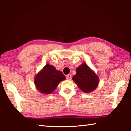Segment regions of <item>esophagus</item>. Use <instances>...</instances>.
<instances>
[{"mask_svg": "<svg viewBox=\"0 0 131 131\" xmlns=\"http://www.w3.org/2000/svg\"><path fill=\"white\" fill-rule=\"evenodd\" d=\"M66 79L68 80H70L72 79V75L70 74L66 75Z\"/></svg>", "mask_w": 131, "mask_h": 131, "instance_id": "obj_1", "label": "esophagus"}]
</instances>
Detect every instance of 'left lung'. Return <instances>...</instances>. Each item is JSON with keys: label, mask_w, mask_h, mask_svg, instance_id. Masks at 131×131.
<instances>
[{"label": "left lung", "mask_w": 131, "mask_h": 131, "mask_svg": "<svg viewBox=\"0 0 131 131\" xmlns=\"http://www.w3.org/2000/svg\"><path fill=\"white\" fill-rule=\"evenodd\" d=\"M72 80L82 91L90 93L96 90L99 83V79L85 63H83L76 69V74Z\"/></svg>", "instance_id": "1"}]
</instances>
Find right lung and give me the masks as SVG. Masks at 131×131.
Here are the masks:
<instances>
[{
	"label": "right lung",
	"mask_w": 131,
	"mask_h": 131,
	"mask_svg": "<svg viewBox=\"0 0 131 131\" xmlns=\"http://www.w3.org/2000/svg\"><path fill=\"white\" fill-rule=\"evenodd\" d=\"M65 79L66 77L61 71L47 63L35 76L34 83L40 92L47 95L53 92L59 83Z\"/></svg>",
	"instance_id": "add662e5"
}]
</instances>
